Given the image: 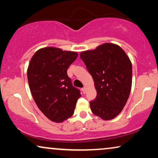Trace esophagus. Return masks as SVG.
Returning a JSON list of instances; mask_svg holds the SVG:
<instances>
[{
  "instance_id": "34e87169",
  "label": "esophagus",
  "mask_w": 158,
  "mask_h": 158,
  "mask_svg": "<svg viewBox=\"0 0 158 158\" xmlns=\"http://www.w3.org/2000/svg\"><path fill=\"white\" fill-rule=\"evenodd\" d=\"M81 91L83 92V93H86V92H87V88L86 87H84L81 89Z\"/></svg>"
}]
</instances>
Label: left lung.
Instances as JSON below:
<instances>
[{"instance_id":"1","label":"left lung","mask_w":158,"mask_h":158,"mask_svg":"<svg viewBox=\"0 0 158 158\" xmlns=\"http://www.w3.org/2000/svg\"><path fill=\"white\" fill-rule=\"evenodd\" d=\"M80 58L93 78L97 97L91 101L92 112L103 120L114 118L129 98L132 65L124 50L113 43H104L85 50Z\"/></svg>"}]
</instances>
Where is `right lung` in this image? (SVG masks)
Segmentation results:
<instances>
[{
    "instance_id": "add662e5",
    "label": "right lung",
    "mask_w": 158,
    "mask_h": 158,
    "mask_svg": "<svg viewBox=\"0 0 158 158\" xmlns=\"http://www.w3.org/2000/svg\"><path fill=\"white\" fill-rule=\"evenodd\" d=\"M77 56V52L46 47L37 50L29 64L27 78L34 100L41 112L56 123L72 116L81 97L67 75Z\"/></svg>"
}]
</instances>
